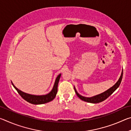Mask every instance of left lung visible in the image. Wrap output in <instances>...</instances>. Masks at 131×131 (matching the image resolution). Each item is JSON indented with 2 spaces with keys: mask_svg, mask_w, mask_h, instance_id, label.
I'll list each match as a JSON object with an SVG mask.
<instances>
[{
  "mask_svg": "<svg viewBox=\"0 0 131 131\" xmlns=\"http://www.w3.org/2000/svg\"><path fill=\"white\" fill-rule=\"evenodd\" d=\"M123 70H122L121 76L119 77L118 80L117 81V83L115 84L113 86H112V87H110L109 89H108L107 90H106V91L101 93L100 94L95 95V96H92V97L83 96H82V95H80L79 93L77 92L76 88H75V87L74 86V89L75 91V92H76L77 96L83 101L87 102H88V103H97L105 101V99H107L108 96H110V95H112L113 93L118 88V87L121 84L122 79H123Z\"/></svg>",
  "mask_w": 131,
  "mask_h": 131,
  "instance_id": "8db88e82",
  "label": "left lung"
}]
</instances>
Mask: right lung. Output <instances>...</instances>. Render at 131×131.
Returning a JSON list of instances; mask_svg holds the SVG:
<instances>
[{
	"label": "right lung",
	"mask_w": 131,
	"mask_h": 131,
	"mask_svg": "<svg viewBox=\"0 0 131 131\" xmlns=\"http://www.w3.org/2000/svg\"><path fill=\"white\" fill-rule=\"evenodd\" d=\"M61 76V73L58 75L56 79H55V83L53 86L52 89L51 91L48 94L46 95H32L29 94H27L22 91L19 90V89L15 87L12 81V85L13 87H14L15 90L17 91L18 94L21 95V97H23L24 99H25L26 101L28 102L29 103L34 104V105H41V104H44L46 103L52 101L55 96H56L57 93L58 91V83L60 79V77Z\"/></svg>",
	"instance_id": "1"
}]
</instances>
